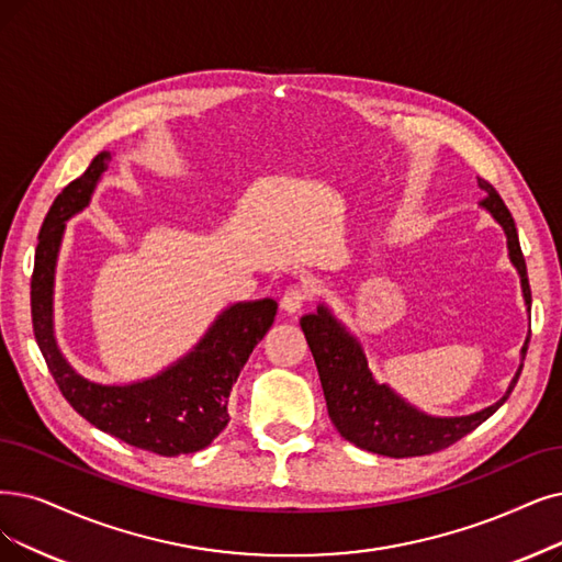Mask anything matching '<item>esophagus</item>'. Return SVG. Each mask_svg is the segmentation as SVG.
Instances as JSON below:
<instances>
[{"mask_svg": "<svg viewBox=\"0 0 562 562\" xmlns=\"http://www.w3.org/2000/svg\"><path fill=\"white\" fill-rule=\"evenodd\" d=\"M306 300H308V290L304 285H293V288H288L285 293H283L281 308L285 313H297V311H302Z\"/></svg>", "mask_w": 562, "mask_h": 562, "instance_id": "esophagus-1", "label": "esophagus"}]
</instances>
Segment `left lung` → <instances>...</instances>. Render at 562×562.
<instances>
[{
    "label": "left lung",
    "instance_id": "8db88e82",
    "mask_svg": "<svg viewBox=\"0 0 562 562\" xmlns=\"http://www.w3.org/2000/svg\"><path fill=\"white\" fill-rule=\"evenodd\" d=\"M477 187L486 193L482 207L493 216V221L498 223L507 237V256L516 272H519L526 311H530L532 300L528 272L514 218L498 191L486 179H477ZM300 325L306 336L311 355L316 359V369L327 401V413L336 426V431L348 442L357 445L359 450L392 459L422 457L445 450V447H450L465 434L477 429L512 394L516 380L521 375L530 339L528 336L521 348V364L516 369L507 392L493 406L473 415L436 417L415 408L413 403L398 396L390 385L378 383L369 371L362 344L334 316V311L327 304H318L316 311L302 316Z\"/></svg>",
    "mask_w": 562,
    "mask_h": 562
}]
</instances>
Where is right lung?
I'll return each mask as SVG.
<instances>
[{"instance_id": "right-lung-1", "label": "right lung", "mask_w": 562, "mask_h": 562, "mask_svg": "<svg viewBox=\"0 0 562 562\" xmlns=\"http://www.w3.org/2000/svg\"><path fill=\"white\" fill-rule=\"evenodd\" d=\"M108 161L110 151L97 154L89 168L55 198L41 226L32 274L36 344L64 398L97 429L161 457L193 454L226 429L231 390L246 359L272 327L277 302L262 297L226 306L187 355L156 375L124 385H105L82 375L64 357L55 336V269L66 221L92 203Z\"/></svg>"}]
</instances>
